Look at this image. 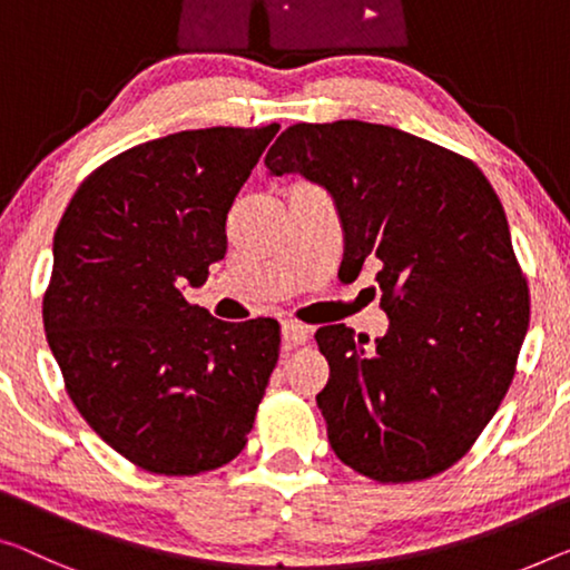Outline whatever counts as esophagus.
Here are the masks:
<instances>
[{
    "label": "esophagus",
    "instance_id": "34e87169",
    "mask_svg": "<svg viewBox=\"0 0 570 570\" xmlns=\"http://www.w3.org/2000/svg\"><path fill=\"white\" fill-rule=\"evenodd\" d=\"M282 337L288 347L304 345L309 340V327L299 325V322H294V320H286L282 325Z\"/></svg>",
    "mask_w": 570,
    "mask_h": 570
}]
</instances>
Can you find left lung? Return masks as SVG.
Wrapping results in <instances>:
<instances>
[{"instance_id": "8db88e82", "label": "left lung", "mask_w": 570, "mask_h": 570, "mask_svg": "<svg viewBox=\"0 0 570 570\" xmlns=\"http://www.w3.org/2000/svg\"><path fill=\"white\" fill-rule=\"evenodd\" d=\"M266 168L333 197L347 278L381 263L386 335L373 347L345 325L314 335L335 455L381 483L450 469L494 417L528 335V282L497 191L469 158L361 120L286 127Z\"/></svg>"}]
</instances>
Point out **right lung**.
Instances as JSON below:
<instances>
[{"mask_svg":"<svg viewBox=\"0 0 570 570\" xmlns=\"http://www.w3.org/2000/svg\"><path fill=\"white\" fill-rule=\"evenodd\" d=\"M278 125L184 130L120 153L68 202L42 299L66 392L109 448L164 475L230 463L278 361V322L184 299Z\"/></svg>","mask_w":570,"mask_h":570,"instance_id":"add662e5","label":"right lung"}]
</instances>
